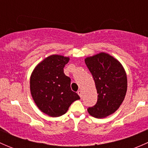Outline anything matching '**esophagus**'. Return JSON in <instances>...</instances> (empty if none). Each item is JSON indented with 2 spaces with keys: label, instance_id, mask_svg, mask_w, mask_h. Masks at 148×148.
Returning a JSON list of instances; mask_svg holds the SVG:
<instances>
[{
  "label": "esophagus",
  "instance_id": "obj_1",
  "mask_svg": "<svg viewBox=\"0 0 148 148\" xmlns=\"http://www.w3.org/2000/svg\"><path fill=\"white\" fill-rule=\"evenodd\" d=\"M77 93H78V95H79V97L81 98H82V92L81 90H79L78 92H77Z\"/></svg>",
  "mask_w": 148,
  "mask_h": 148
}]
</instances>
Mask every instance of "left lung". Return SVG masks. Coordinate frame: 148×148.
Segmentation results:
<instances>
[{
    "label": "left lung",
    "mask_w": 148,
    "mask_h": 148,
    "mask_svg": "<svg viewBox=\"0 0 148 148\" xmlns=\"http://www.w3.org/2000/svg\"><path fill=\"white\" fill-rule=\"evenodd\" d=\"M85 64L92 74L97 92V102L87 109L89 114L104 118L120 107L127 89V74L119 61L108 53L86 57Z\"/></svg>",
    "instance_id": "1"
}]
</instances>
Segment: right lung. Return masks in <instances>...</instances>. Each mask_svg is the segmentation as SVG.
<instances>
[{
  "instance_id": "obj_1",
  "label": "right lung",
  "mask_w": 148,
  "mask_h": 148,
  "mask_svg": "<svg viewBox=\"0 0 148 148\" xmlns=\"http://www.w3.org/2000/svg\"><path fill=\"white\" fill-rule=\"evenodd\" d=\"M69 58L51 55L36 66L30 79L31 96L42 112L56 117L64 114L80 97L71 89V79L64 73Z\"/></svg>"
}]
</instances>
